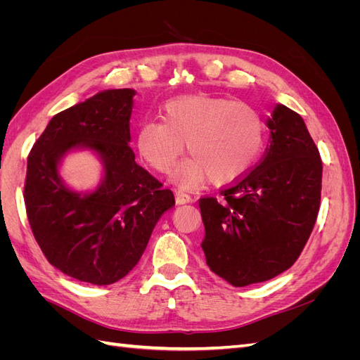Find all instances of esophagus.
<instances>
[{
    "label": "esophagus",
    "mask_w": 360,
    "mask_h": 360,
    "mask_svg": "<svg viewBox=\"0 0 360 360\" xmlns=\"http://www.w3.org/2000/svg\"><path fill=\"white\" fill-rule=\"evenodd\" d=\"M176 201H177V204H188V202H192L193 198L191 197V195H188V193H184L181 191H177L176 192Z\"/></svg>",
    "instance_id": "34e87169"
}]
</instances>
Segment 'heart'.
I'll list each match as a JSON object with an SVG mask.
<instances>
[{"label":"heart","mask_w":360,"mask_h":360,"mask_svg":"<svg viewBox=\"0 0 360 360\" xmlns=\"http://www.w3.org/2000/svg\"><path fill=\"white\" fill-rule=\"evenodd\" d=\"M162 118L139 126V155L159 172H168L188 144L192 158L176 169L183 186L205 179L233 183L255 165L264 147L263 117L252 105L230 97H176L162 106Z\"/></svg>","instance_id":"b5f03b06"}]
</instances>
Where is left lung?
Returning a JSON list of instances; mask_svg holds the SVG:
<instances>
[{
	"mask_svg": "<svg viewBox=\"0 0 360 360\" xmlns=\"http://www.w3.org/2000/svg\"><path fill=\"white\" fill-rule=\"evenodd\" d=\"M267 126L257 165L219 197L200 198L205 263L234 287L269 281L296 263L320 210L323 163L303 118L278 105Z\"/></svg>",
	"mask_w": 360,
	"mask_h": 360,
	"instance_id": "left-lung-1",
	"label": "left lung"
}]
</instances>
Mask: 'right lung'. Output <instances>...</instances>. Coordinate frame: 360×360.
Here are the masks:
<instances>
[{
	"instance_id": "obj_1",
	"label": "right lung",
	"mask_w": 360,
	"mask_h": 360,
	"mask_svg": "<svg viewBox=\"0 0 360 360\" xmlns=\"http://www.w3.org/2000/svg\"><path fill=\"white\" fill-rule=\"evenodd\" d=\"M134 96L130 89L106 90L53 115L27 159L24 201L37 245L53 267L93 285L124 278L176 204L129 147ZM79 145L105 165L103 186L84 198L64 188L56 171L59 158Z\"/></svg>"
}]
</instances>
